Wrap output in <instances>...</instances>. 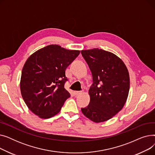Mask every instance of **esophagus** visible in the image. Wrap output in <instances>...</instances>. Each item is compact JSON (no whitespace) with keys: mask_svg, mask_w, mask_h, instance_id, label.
Wrapping results in <instances>:
<instances>
[{"mask_svg":"<svg viewBox=\"0 0 155 155\" xmlns=\"http://www.w3.org/2000/svg\"><path fill=\"white\" fill-rule=\"evenodd\" d=\"M74 93L76 95H80V94H82L83 93V92L82 91H75Z\"/></svg>","mask_w":155,"mask_h":155,"instance_id":"1","label":"esophagus"}]
</instances>
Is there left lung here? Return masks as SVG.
Returning a JSON list of instances; mask_svg holds the SVG:
<instances>
[{
  "label": "left lung",
  "instance_id": "obj_1",
  "mask_svg": "<svg viewBox=\"0 0 155 155\" xmlns=\"http://www.w3.org/2000/svg\"><path fill=\"white\" fill-rule=\"evenodd\" d=\"M81 53L93 78L88 91L90 103L81 110L94 123H102L123 108L129 91V72L123 60L111 52L94 48Z\"/></svg>",
  "mask_w": 155,
  "mask_h": 155
}]
</instances>
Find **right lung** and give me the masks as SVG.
<instances>
[{
  "instance_id": "right-lung-1",
  "label": "right lung",
  "mask_w": 155,
  "mask_h": 155,
  "mask_svg": "<svg viewBox=\"0 0 155 155\" xmlns=\"http://www.w3.org/2000/svg\"><path fill=\"white\" fill-rule=\"evenodd\" d=\"M80 52L51 45L26 60L21 73V92L28 107L39 117L55 116L70 97L64 87L67 80L65 70Z\"/></svg>"
}]
</instances>
